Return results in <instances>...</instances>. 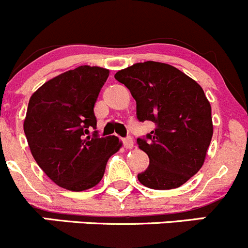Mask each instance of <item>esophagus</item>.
<instances>
[{
	"mask_svg": "<svg viewBox=\"0 0 248 248\" xmlns=\"http://www.w3.org/2000/svg\"><path fill=\"white\" fill-rule=\"evenodd\" d=\"M122 141H123V146H124L125 148H133L134 147V141L131 138H124V139H122Z\"/></svg>",
	"mask_w": 248,
	"mask_h": 248,
	"instance_id": "1",
	"label": "esophagus"
}]
</instances>
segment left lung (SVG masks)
Here are the masks:
<instances>
[{"mask_svg":"<svg viewBox=\"0 0 248 248\" xmlns=\"http://www.w3.org/2000/svg\"><path fill=\"white\" fill-rule=\"evenodd\" d=\"M136 101L139 122L155 130L138 138L150 164L138 179L155 190L176 188L203 166L213 135L212 109L202 87L173 65L147 61L114 75Z\"/></svg>","mask_w":248,"mask_h":248,"instance_id":"1","label":"left lung"}]
</instances>
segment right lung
Returning <instances> with one entry per match:
<instances>
[{
    "instance_id": "1",
    "label": "right lung",
    "mask_w": 248,
    "mask_h": 248,
    "mask_svg": "<svg viewBox=\"0 0 248 248\" xmlns=\"http://www.w3.org/2000/svg\"><path fill=\"white\" fill-rule=\"evenodd\" d=\"M108 75L105 68L80 65L45 82L30 97L24 120L30 151L61 187L84 191L97 185L122 146L117 136L100 138L95 130L93 106Z\"/></svg>"
}]
</instances>
